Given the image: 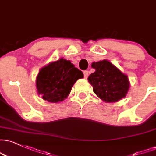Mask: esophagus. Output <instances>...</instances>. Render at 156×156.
I'll use <instances>...</instances> for the list:
<instances>
[{
  "instance_id": "obj_1",
  "label": "esophagus",
  "mask_w": 156,
  "mask_h": 156,
  "mask_svg": "<svg viewBox=\"0 0 156 156\" xmlns=\"http://www.w3.org/2000/svg\"><path fill=\"white\" fill-rule=\"evenodd\" d=\"M83 74H84V78L87 79L88 77V74H89V73H88V71H84Z\"/></svg>"
}]
</instances>
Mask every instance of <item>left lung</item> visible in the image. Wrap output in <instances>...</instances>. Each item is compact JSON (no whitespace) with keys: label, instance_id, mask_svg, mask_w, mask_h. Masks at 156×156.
<instances>
[{"label":"left lung","instance_id":"8db88e82","mask_svg":"<svg viewBox=\"0 0 156 156\" xmlns=\"http://www.w3.org/2000/svg\"><path fill=\"white\" fill-rule=\"evenodd\" d=\"M95 69L88 76L95 95L105 103H115L126 97L130 84L127 75L108 60L93 62Z\"/></svg>","mask_w":156,"mask_h":156}]
</instances>
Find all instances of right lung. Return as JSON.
<instances>
[{"label":"right lung","mask_w":156,"mask_h":156,"mask_svg":"<svg viewBox=\"0 0 156 156\" xmlns=\"http://www.w3.org/2000/svg\"><path fill=\"white\" fill-rule=\"evenodd\" d=\"M83 77L82 72L61 58L40 69L36 78L37 92L45 101L58 103L68 97L75 82Z\"/></svg>","instance_id":"obj_1"}]
</instances>
